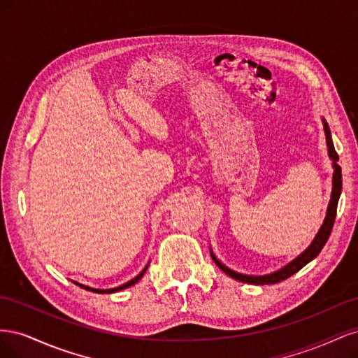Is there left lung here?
Returning a JSON list of instances; mask_svg holds the SVG:
<instances>
[{"label": "left lung", "mask_w": 358, "mask_h": 358, "mask_svg": "<svg viewBox=\"0 0 358 358\" xmlns=\"http://www.w3.org/2000/svg\"><path fill=\"white\" fill-rule=\"evenodd\" d=\"M322 124H324V131H326V140H327V146H329V155L333 159V167H334V173H333V189H331V199L329 203V209H327V216L326 220H324V224L321 225V229L317 234L315 239L310 243V246L306 249L305 252L301 255H299L294 262H291L289 264H287L284 268L278 270V272L272 273V275H264V276H248V275H241L237 272H233L229 267H225L224 264H221L218 259L215 258V255L212 254L213 262L216 263L224 273H227L229 276H231L233 279L241 280V282H246V284H254V285H268V284H278L280 280H284L289 276H292L294 273H297L301 267H305L309 262H312L313 258H315L320 252L321 249L326 245V242L329 241L330 233L333 230V224L336 220V210H338V201L341 197V192H342V171L341 167L336 164V162L339 161V155L338 152L334 150V145H333V140H331V134H330V128L327 125V122L322 119Z\"/></svg>", "instance_id": "left-lung-1"}]
</instances>
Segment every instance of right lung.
Instances as JSON below:
<instances>
[{
	"mask_svg": "<svg viewBox=\"0 0 358 358\" xmlns=\"http://www.w3.org/2000/svg\"><path fill=\"white\" fill-rule=\"evenodd\" d=\"M146 268H148V266L142 270V272H140L134 279H131V280H128L127 284H124V285H121V287H116V288H110V289H95V288H90V287H85V285H80V284H78V285H80L82 288H85V289H88V291H94V292H100V294H109V292H116V291H121V289H124V288H128V287H131V285H134L136 282H138L140 279H142V276L145 275V272H146ZM76 284V282H74Z\"/></svg>",
	"mask_w": 358,
	"mask_h": 358,
	"instance_id": "obj_1",
	"label": "right lung"
}]
</instances>
